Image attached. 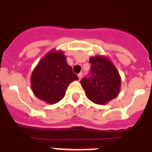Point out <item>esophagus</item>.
I'll return each mask as SVG.
<instances>
[{
  "label": "esophagus",
  "mask_w": 152,
  "mask_h": 152,
  "mask_svg": "<svg viewBox=\"0 0 152 152\" xmlns=\"http://www.w3.org/2000/svg\"><path fill=\"white\" fill-rule=\"evenodd\" d=\"M82 77H83V73L82 72H80V73H79L78 74V78H79V80H81V79H82Z\"/></svg>",
  "instance_id": "esophagus-1"
}]
</instances>
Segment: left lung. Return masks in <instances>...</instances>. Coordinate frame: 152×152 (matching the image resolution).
Here are the masks:
<instances>
[{
  "label": "left lung",
  "instance_id": "obj_1",
  "mask_svg": "<svg viewBox=\"0 0 152 152\" xmlns=\"http://www.w3.org/2000/svg\"><path fill=\"white\" fill-rule=\"evenodd\" d=\"M90 63L91 76L84 77L80 83L90 101L97 104H107L120 92V75L108 57H91Z\"/></svg>",
  "mask_w": 152,
  "mask_h": 152
}]
</instances>
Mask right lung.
Returning a JSON list of instances; mask_svg holds the SVG:
<instances>
[{"label":"right lung","mask_w":152,"mask_h":152,"mask_svg":"<svg viewBox=\"0 0 152 152\" xmlns=\"http://www.w3.org/2000/svg\"><path fill=\"white\" fill-rule=\"evenodd\" d=\"M77 80L78 76L68 65L63 51L51 50L33 69L30 82L36 97L48 104H54L65 97L70 83Z\"/></svg>","instance_id":"add662e5"}]
</instances>
